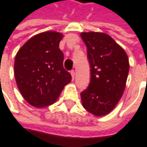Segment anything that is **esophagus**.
<instances>
[{"instance_id":"esophagus-1","label":"esophagus","mask_w":147,"mask_h":147,"mask_svg":"<svg viewBox=\"0 0 147 147\" xmlns=\"http://www.w3.org/2000/svg\"><path fill=\"white\" fill-rule=\"evenodd\" d=\"M70 75L72 77V79L74 80V78H75V70L74 69H71L70 70Z\"/></svg>"}]
</instances>
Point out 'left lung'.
<instances>
[{"label":"left lung","mask_w":147,"mask_h":147,"mask_svg":"<svg viewBox=\"0 0 147 147\" xmlns=\"http://www.w3.org/2000/svg\"><path fill=\"white\" fill-rule=\"evenodd\" d=\"M87 47L90 82L81 92L84 108L96 116L111 112L121 98L129 71L125 51L108 34L82 32Z\"/></svg>","instance_id":"left-lung-1"}]
</instances>
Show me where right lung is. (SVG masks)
Listing matches in <instances>:
<instances>
[{
	"label": "right lung",
	"instance_id": "right-lung-1",
	"mask_svg": "<svg viewBox=\"0 0 147 147\" xmlns=\"http://www.w3.org/2000/svg\"><path fill=\"white\" fill-rule=\"evenodd\" d=\"M62 33L45 32L31 38L17 52L14 77L24 99L36 108L53 104L71 80L59 49Z\"/></svg>",
	"mask_w": 147,
	"mask_h": 147
}]
</instances>
